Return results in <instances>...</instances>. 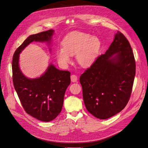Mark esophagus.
I'll return each instance as SVG.
<instances>
[{"instance_id":"34e87169","label":"esophagus","mask_w":148,"mask_h":148,"mask_svg":"<svg viewBox=\"0 0 148 148\" xmlns=\"http://www.w3.org/2000/svg\"><path fill=\"white\" fill-rule=\"evenodd\" d=\"M70 79H71L72 82H75L77 81V80H78V77H77V76L75 75H72L71 76H70Z\"/></svg>"}]
</instances>
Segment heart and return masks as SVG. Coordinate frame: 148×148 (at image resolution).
<instances>
[{"mask_svg": "<svg viewBox=\"0 0 148 148\" xmlns=\"http://www.w3.org/2000/svg\"><path fill=\"white\" fill-rule=\"evenodd\" d=\"M99 38L82 32H73L66 36L62 42V47L56 51V57L60 64L66 66L75 55L77 63L82 67L93 64L101 49Z\"/></svg>", "mask_w": 148, "mask_h": 148, "instance_id": "1", "label": "heart"}]
</instances>
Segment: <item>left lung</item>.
Listing matches in <instances>:
<instances>
[{"label":"left lung","mask_w":148,"mask_h":148,"mask_svg":"<svg viewBox=\"0 0 148 148\" xmlns=\"http://www.w3.org/2000/svg\"><path fill=\"white\" fill-rule=\"evenodd\" d=\"M136 75V62L128 40L118 31L108 50L79 78L88 111L107 119L128 103Z\"/></svg>","instance_id":"8db88e82"}]
</instances>
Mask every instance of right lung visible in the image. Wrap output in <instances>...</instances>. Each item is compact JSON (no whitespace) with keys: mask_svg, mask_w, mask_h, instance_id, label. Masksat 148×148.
<instances>
[{"mask_svg":"<svg viewBox=\"0 0 148 148\" xmlns=\"http://www.w3.org/2000/svg\"><path fill=\"white\" fill-rule=\"evenodd\" d=\"M54 30L50 29L28 37L16 49L12 62L14 86L23 108L33 117L46 122L53 121L60 113L70 84V73L50 64L38 78H27L20 70L19 55L33 41L46 42L50 46Z\"/></svg>","mask_w":148,"mask_h":148,"instance_id":"obj_1","label":"right lung"}]
</instances>
